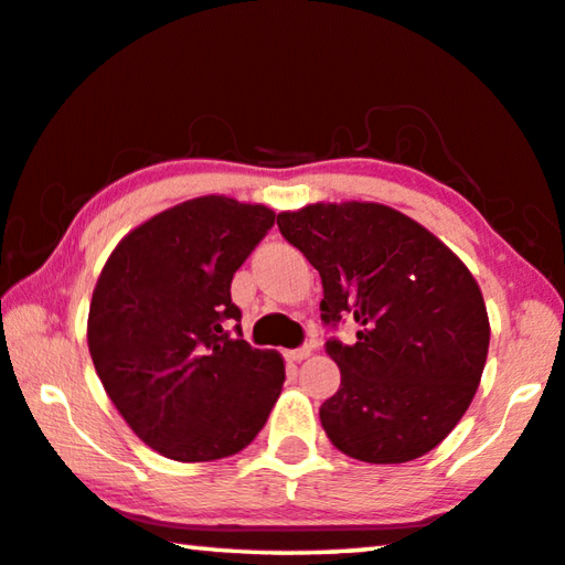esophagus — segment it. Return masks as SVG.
Masks as SVG:
<instances>
[{"label":"esophagus","mask_w":565,"mask_h":565,"mask_svg":"<svg viewBox=\"0 0 565 565\" xmlns=\"http://www.w3.org/2000/svg\"><path fill=\"white\" fill-rule=\"evenodd\" d=\"M309 354H311V347H297V349H289V352H286V360L301 362V360H307Z\"/></svg>","instance_id":"esophagus-1"}]
</instances>
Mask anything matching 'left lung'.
<instances>
[{
    "label": "left lung",
    "mask_w": 565,
    "mask_h": 565,
    "mask_svg": "<svg viewBox=\"0 0 565 565\" xmlns=\"http://www.w3.org/2000/svg\"><path fill=\"white\" fill-rule=\"evenodd\" d=\"M317 268L321 321H356V342L327 354L342 384L319 409L334 447L362 462L423 458L470 407L490 324L476 279L417 221L380 203H315L276 216Z\"/></svg>",
    "instance_id": "left-lung-1"
}]
</instances>
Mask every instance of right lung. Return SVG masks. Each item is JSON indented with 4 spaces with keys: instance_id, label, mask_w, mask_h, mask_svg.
<instances>
[{
    "instance_id": "obj_1",
    "label": "right lung",
    "mask_w": 565,
    "mask_h": 565,
    "mask_svg": "<svg viewBox=\"0 0 565 565\" xmlns=\"http://www.w3.org/2000/svg\"><path fill=\"white\" fill-rule=\"evenodd\" d=\"M271 226L266 205L203 195L130 231L97 279V377L132 433L170 460L244 450L281 395V356L246 342L231 301L234 274Z\"/></svg>"
}]
</instances>
